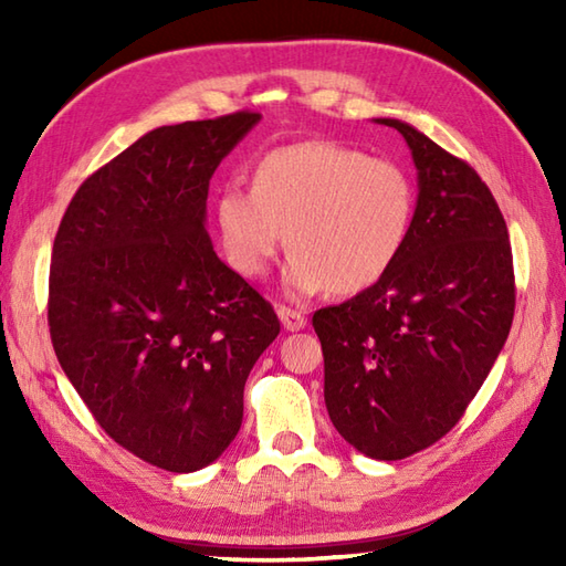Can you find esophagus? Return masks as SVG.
Masks as SVG:
<instances>
[{"label":"esophagus","mask_w":566,"mask_h":566,"mask_svg":"<svg viewBox=\"0 0 566 566\" xmlns=\"http://www.w3.org/2000/svg\"><path fill=\"white\" fill-rule=\"evenodd\" d=\"M276 314H280L282 326H284L286 331H302V328L306 326V316L302 314V311L280 306V308H276Z\"/></svg>","instance_id":"1"}]
</instances>
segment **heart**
Wrapping results in <instances>:
<instances>
[{
    "label": "heart",
    "instance_id": "b5f03b06",
    "mask_svg": "<svg viewBox=\"0 0 566 566\" xmlns=\"http://www.w3.org/2000/svg\"><path fill=\"white\" fill-rule=\"evenodd\" d=\"M416 191L403 167L331 140H304L262 155L252 189L228 185L216 226L231 268L268 274L286 243L282 284L306 298L355 294L377 284L411 235Z\"/></svg>",
    "mask_w": 566,
    "mask_h": 566
}]
</instances>
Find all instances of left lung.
I'll use <instances>...</instances> for the list:
<instances>
[{"label":"left lung","instance_id":"8db88e82","mask_svg":"<svg viewBox=\"0 0 566 566\" xmlns=\"http://www.w3.org/2000/svg\"><path fill=\"white\" fill-rule=\"evenodd\" d=\"M418 172L411 235L377 284L314 314L335 430L371 460H403L454 428L509 338V228L472 167L399 118Z\"/></svg>","mask_w":566,"mask_h":566}]
</instances>
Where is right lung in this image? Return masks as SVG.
<instances>
[{"instance_id": "obj_1", "label": "right lung", "mask_w": 566, "mask_h": 566, "mask_svg": "<svg viewBox=\"0 0 566 566\" xmlns=\"http://www.w3.org/2000/svg\"><path fill=\"white\" fill-rule=\"evenodd\" d=\"M260 118L148 130L84 179L53 243L57 363L106 436L167 472L226 452L250 369L280 335L207 231L209 179Z\"/></svg>"}]
</instances>
